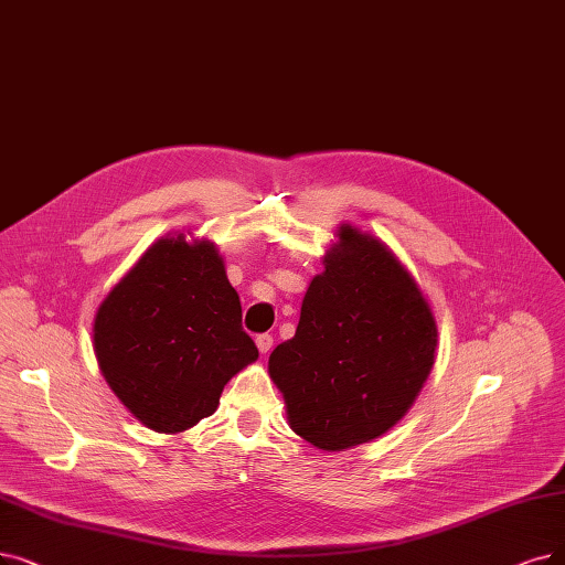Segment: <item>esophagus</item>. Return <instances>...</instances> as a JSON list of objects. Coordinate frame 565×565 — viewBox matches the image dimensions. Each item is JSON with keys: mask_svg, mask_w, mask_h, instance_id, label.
I'll return each instance as SVG.
<instances>
[{"mask_svg": "<svg viewBox=\"0 0 565 565\" xmlns=\"http://www.w3.org/2000/svg\"><path fill=\"white\" fill-rule=\"evenodd\" d=\"M255 343H257L259 352L266 354V352H270V348H274V335H270V333H259V335L255 338Z\"/></svg>", "mask_w": 565, "mask_h": 565, "instance_id": "1", "label": "esophagus"}]
</instances>
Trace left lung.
I'll return each mask as SVG.
<instances>
[{
	"label": "left lung",
	"instance_id": "obj_1",
	"mask_svg": "<svg viewBox=\"0 0 565 565\" xmlns=\"http://www.w3.org/2000/svg\"><path fill=\"white\" fill-rule=\"evenodd\" d=\"M335 236L295 338L268 356L291 431L324 452L387 434L422 392L438 345L431 306L390 247L350 224Z\"/></svg>",
	"mask_w": 565,
	"mask_h": 565
}]
</instances>
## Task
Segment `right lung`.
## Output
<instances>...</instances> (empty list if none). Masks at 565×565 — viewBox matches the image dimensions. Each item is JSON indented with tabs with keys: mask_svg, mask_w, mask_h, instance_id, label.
I'll list each match as a JSON object with an SVG mask.
<instances>
[{
	"mask_svg": "<svg viewBox=\"0 0 565 565\" xmlns=\"http://www.w3.org/2000/svg\"><path fill=\"white\" fill-rule=\"evenodd\" d=\"M102 375L157 434L217 411L224 385L259 356L215 243L183 234L152 243L95 318Z\"/></svg>",
	"mask_w": 565,
	"mask_h": 565,
	"instance_id": "obj_1",
	"label": "right lung"
}]
</instances>
